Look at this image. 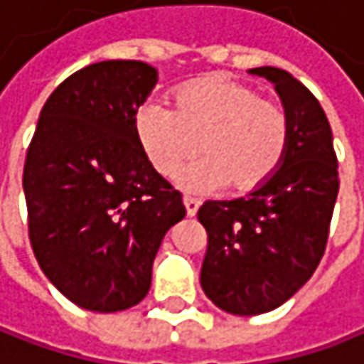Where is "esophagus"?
Listing matches in <instances>:
<instances>
[{
	"mask_svg": "<svg viewBox=\"0 0 364 364\" xmlns=\"http://www.w3.org/2000/svg\"><path fill=\"white\" fill-rule=\"evenodd\" d=\"M184 209H186V215L193 218L198 211V203H196L195 198H191V196H184Z\"/></svg>",
	"mask_w": 364,
	"mask_h": 364,
	"instance_id": "obj_1",
	"label": "esophagus"
}]
</instances>
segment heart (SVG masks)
Instances as JSON below:
<instances>
[{
  "label": "heart",
  "instance_id": "1",
  "mask_svg": "<svg viewBox=\"0 0 364 364\" xmlns=\"http://www.w3.org/2000/svg\"><path fill=\"white\" fill-rule=\"evenodd\" d=\"M134 132L146 161L164 178L200 151L205 159L178 176L180 188L191 195H211L225 186L236 195L263 188L282 168L290 143L286 112L225 76L180 87L173 112L144 103L134 116Z\"/></svg>",
  "mask_w": 364,
  "mask_h": 364
}]
</instances>
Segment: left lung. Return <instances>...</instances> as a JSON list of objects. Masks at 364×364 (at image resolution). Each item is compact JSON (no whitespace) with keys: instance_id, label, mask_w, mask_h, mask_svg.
Here are the masks:
<instances>
[{"instance_id":"1","label":"left lung","mask_w":364,"mask_h":364,"mask_svg":"<svg viewBox=\"0 0 364 364\" xmlns=\"http://www.w3.org/2000/svg\"><path fill=\"white\" fill-rule=\"evenodd\" d=\"M248 74L267 78L284 105L290 124L284 164L263 188L198 209L207 230L203 292L240 317L269 313L311 279L340 188L331 128L315 95L279 68H250Z\"/></svg>"}]
</instances>
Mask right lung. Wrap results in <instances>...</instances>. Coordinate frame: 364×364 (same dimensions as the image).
<instances>
[{
	"label": "right lung",
	"instance_id": "obj_1",
	"mask_svg": "<svg viewBox=\"0 0 364 364\" xmlns=\"http://www.w3.org/2000/svg\"><path fill=\"white\" fill-rule=\"evenodd\" d=\"M157 85L144 62L105 60L49 95L22 188L47 279L80 309L116 313L151 288L155 255L184 220L182 195L146 161L134 116Z\"/></svg>",
	"mask_w": 364,
	"mask_h": 364
}]
</instances>
